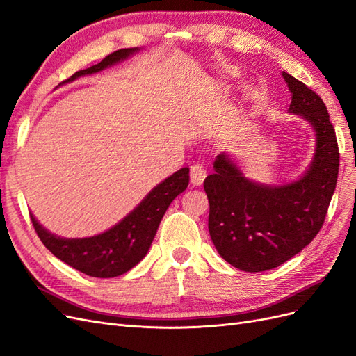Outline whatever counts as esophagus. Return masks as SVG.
<instances>
[{
    "label": "esophagus",
    "mask_w": 356,
    "mask_h": 356,
    "mask_svg": "<svg viewBox=\"0 0 356 356\" xmlns=\"http://www.w3.org/2000/svg\"><path fill=\"white\" fill-rule=\"evenodd\" d=\"M207 178V169L202 165H193L190 168V181L193 186H202Z\"/></svg>",
    "instance_id": "1"
}]
</instances>
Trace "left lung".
I'll use <instances>...</instances> for the list:
<instances>
[{"mask_svg":"<svg viewBox=\"0 0 356 356\" xmlns=\"http://www.w3.org/2000/svg\"><path fill=\"white\" fill-rule=\"evenodd\" d=\"M282 77L291 92L288 113L303 117L315 134L305 174L288 184H261L221 153L203 182L212 243L229 264L250 273L284 264L314 241L337 184L339 147L324 101L288 72Z\"/></svg>","mask_w":356,"mask_h":356,"instance_id":"8db88e82","label":"left lung"}]
</instances>
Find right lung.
I'll use <instances>...</instances> for the list:
<instances>
[{"label":"right lung","mask_w":356,"mask_h":356,"mask_svg":"<svg viewBox=\"0 0 356 356\" xmlns=\"http://www.w3.org/2000/svg\"><path fill=\"white\" fill-rule=\"evenodd\" d=\"M139 50L138 47L117 50L96 65L77 71L65 83L113 67ZM188 179V168L177 170L149 191L123 220L90 238H60L42 227L32 213L31 221L41 242L60 261L93 277H115L131 270L147 255L170 202L187 188Z\"/></svg>","instance_id":"1"}]
</instances>
